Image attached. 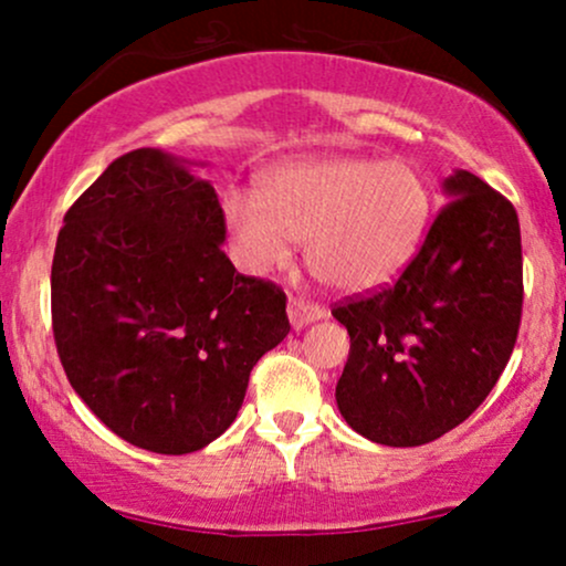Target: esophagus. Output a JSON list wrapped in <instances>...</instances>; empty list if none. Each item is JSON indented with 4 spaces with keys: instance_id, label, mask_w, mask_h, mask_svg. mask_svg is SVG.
Segmentation results:
<instances>
[{
    "instance_id": "34e87169",
    "label": "esophagus",
    "mask_w": 566,
    "mask_h": 566,
    "mask_svg": "<svg viewBox=\"0 0 566 566\" xmlns=\"http://www.w3.org/2000/svg\"><path fill=\"white\" fill-rule=\"evenodd\" d=\"M287 316H290L292 327L303 329L305 324L324 319V316H327V311H324L322 305L303 301V297H290V301H287Z\"/></svg>"
}]
</instances>
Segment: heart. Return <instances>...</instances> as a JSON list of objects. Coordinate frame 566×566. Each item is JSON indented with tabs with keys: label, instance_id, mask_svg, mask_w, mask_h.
I'll use <instances>...</instances> for the list:
<instances>
[{
	"label": "heart",
	"instance_id": "heart-1",
	"mask_svg": "<svg viewBox=\"0 0 566 566\" xmlns=\"http://www.w3.org/2000/svg\"><path fill=\"white\" fill-rule=\"evenodd\" d=\"M433 193L409 159H292L263 178L261 197L233 191L226 231L239 265L265 274L305 244L311 274L340 292H373L412 263L431 226Z\"/></svg>",
	"mask_w": 566,
	"mask_h": 566
}]
</instances>
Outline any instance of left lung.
Returning <instances> with one entry per match:
<instances>
[{"instance_id": "left-lung-1", "label": "left lung", "mask_w": 566, "mask_h": 566, "mask_svg": "<svg viewBox=\"0 0 566 566\" xmlns=\"http://www.w3.org/2000/svg\"><path fill=\"white\" fill-rule=\"evenodd\" d=\"M391 287L335 305L350 335L337 409L386 447L444 437L486 399L522 322V231L503 193L469 170Z\"/></svg>"}]
</instances>
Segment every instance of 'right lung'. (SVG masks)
I'll list each match as a JSON object with an SVG mask.
<instances>
[{
    "label": "right lung",
    "mask_w": 566,
    "mask_h": 566,
    "mask_svg": "<svg viewBox=\"0 0 566 566\" xmlns=\"http://www.w3.org/2000/svg\"><path fill=\"white\" fill-rule=\"evenodd\" d=\"M188 167L159 148L114 159L69 207L50 279L71 388L159 454L218 439L252 367L290 333L287 295L233 269L216 188Z\"/></svg>",
    "instance_id": "obj_1"
}]
</instances>
